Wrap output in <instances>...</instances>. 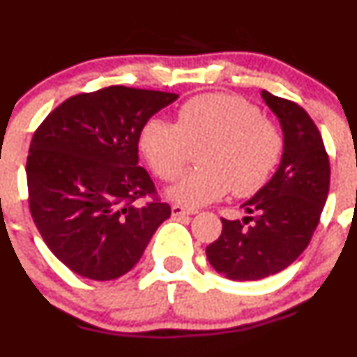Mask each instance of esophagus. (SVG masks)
<instances>
[{"label": "esophagus", "mask_w": 357, "mask_h": 357, "mask_svg": "<svg viewBox=\"0 0 357 357\" xmlns=\"http://www.w3.org/2000/svg\"><path fill=\"white\" fill-rule=\"evenodd\" d=\"M171 212L174 218H179V215H193L197 211H193V208H185L183 205H172Z\"/></svg>", "instance_id": "34e87169"}]
</instances>
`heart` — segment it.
Masks as SVG:
<instances>
[{
    "mask_svg": "<svg viewBox=\"0 0 357 357\" xmlns=\"http://www.w3.org/2000/svg\"><path fill=\"white\" fill-rule=\"evenodd\" d=\"M197 152L199 169L190 171L167 190V197L186 207L221 199L233 188L247 197L264 186L282 155V135L261 117L257 107L240 96L200 95L178 110L176 124L150 119L138 145L150 169L164 181L181 174L188 145Z\"/></svg>",
    "mask_w": 357,
    "mask_h": 357,
    "instance_id": "obj_1",
    "label": "heart"
}]
</instances>
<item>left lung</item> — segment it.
Segmentation results:
<instances>
[{"label":"left lung","instance_id":"obj_1","mask_svg":"<svg viewBox=\"0 0 357 357\" xmlns=\"http://www.w3.org/2000/svg\"><path fill=\"white\" fill-rule=\"evenodd\" d=\"M283 132V153L273 178L243 202L242 221H222V233L205 248L219 275L235 282L268 278L305 250L330 188V162L318 128L297 103L261 93Z\"/></svg>","mask_w":357,"mask_h":357}]
</instances>
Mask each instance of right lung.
Masks as SVG:
<instances>
[{"mask_svg":"<svg viewBox=\"0 0 357 357\" xmlns=\"http://www.w3.org/2000/svg\"><path fill=\"white\" fill-rule=\"evenodd\" d=\"M178 95L109 86L66 100L34 132L27 157L29 207L59 261L89 280H115L142 259L171 207L153 200L139 167L143 124Z\"/></svg>","mask_w":357,"mask_h":357,"instance_id":"add662e5","label":"right lung"}]
</instances>
